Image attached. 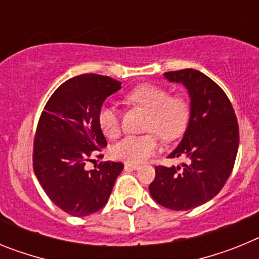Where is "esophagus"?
I'll use <instances>...</instances> for the list:
<instances>
[{"mask_svg": "<svg viewBox=\"0 0 259 259\" xmlns=\"http://www.w3.org/2000/svg\"><path fill=\"white\" fill-rule=\"evenodd\" d=\"M139 167H140V164L137 163H131V162H125L124 163L125 170H137Z\"/></svg>", "mask_w": 259, "mask_h": 259, "instance_id": "1", "label": "esophagus"}]
</instances>
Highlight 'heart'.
Returning a JSON list of instances; mask_svg holds the SVG:
<instances>
[{
    "mask_svg": "<svg viewBox=\"0 0 259 259\" xmlns=\"http://www.w3.org/2000/svg\"><path fill=\"white\" fill-rule=\"evenodd\" d=\"M128 102L148 113L144 135H128L111 146L115 159L144 162L159 149L158 134L163 141H174L187 130L191 105L182 95H170L168 89L155 84H140L127 93ZM98 125L109 139L120 134V116L114 105L104 104L97 114Z\"/></svg>",
    "mask_w": 259,
    "mask_h": 259,
    "instance_id": "b5f03b06",
    "label": "heart"
}]
</instances>
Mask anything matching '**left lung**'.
Here are the masks:
<instances>
[{"mask_svg":"<svg viewBox=\"0 0 259 259\" xmlns=\"http://www.w3.org/2000/svg\"><path fill=\"white\" fill-rule=\"evenodd\" d=\"M191 96V119L182 143L170 158L180 166H155L149 185L153 200L167 209L191 210L215 197L232 172L239 149V123L227 95L209 76L193 68L166 72Z\"/></svg>","mask_w":259,"mask_h":259,"instance_id":"left-lung-1","label":"left lung"}]
</instances>
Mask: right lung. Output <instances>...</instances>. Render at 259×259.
<instances>
[{"label": "right lung", "mask_w": 259, "mask_h": 259, "mask_svg": "<svg viewBox=\"0 0 259 259\" xmlns=\"http://www.w3.org/2000/svg\"><path fill=\"white\" fill-rule=\"evenodd\" d=\"M120 81L97 74L66 80L50 96L33 140V171L52 202L74 217H87L106 205L122 162H101L87 170L107 145L97 114Z\"/></svg>", "instance_id": "add662e5"}]
</instances>
